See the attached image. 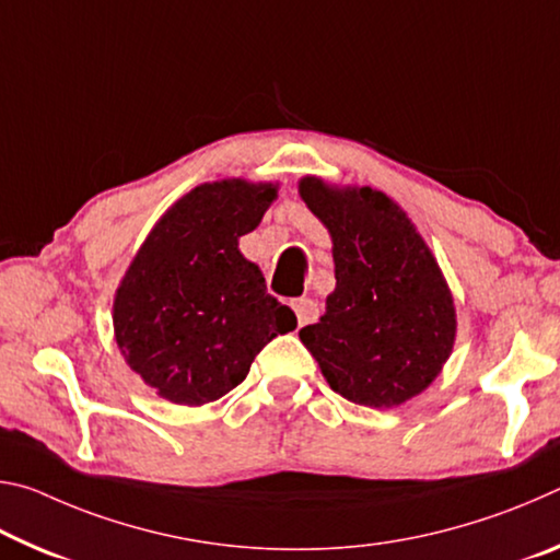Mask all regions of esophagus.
Wrapping results in <instances>:
<instances>
[{"label":"esophagus","mask_w":560,"mask_h":560,"mask_svg":"<svg viewBox=\"0 0 560 560\" xmlns=\"http://www.w3.org/2000/svg\"><path fill=\"white\" fill-rule=\"evenodd\" d=\"M291 308H293V314H296L299 326H308V324H314V320L318 318V303L314 299H308V296L293 299L291 301Z\"/></svg>","instance_id":"obj_1"}]
</instances>
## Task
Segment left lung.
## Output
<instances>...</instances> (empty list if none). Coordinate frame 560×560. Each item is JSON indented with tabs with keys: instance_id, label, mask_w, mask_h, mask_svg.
<instances>
[{
	"instance_id": "left-lung-1",
	"label": "left lung",
	"mask_w": 560,
	"mask_h": 560,
	"mask_svg": "<svg viewBox=\"0 0 560 560\" xmlns=\"http://www.w3.org/2000/svg\"><path fill=\"white\" fill-rule=\"evenodd\" d=\"M301 197L334 236L336 291L299 330L336 393L365 407L420 395L454 346V303L428 244L390 197L301 179Z\"/></svg>"
}]
</instances>
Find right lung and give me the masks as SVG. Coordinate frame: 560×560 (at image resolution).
<instances>
[{
  "label": "right lung",
  "instance_id": "right-lung-1",
  "mask_svg": "<svg viewBox=\"0 0 560 560\" xmlns=\"http://www.w3.org/2000/svg\"><path fill=\"white\" fill-rule=\"evenodd\" d=\"M277 187L244 179L200 185L155 224L113 303L128 365L177 405H205L240 385L259 350L296 328L236 249Z\"/></svg>",
  "mask_w": 560,
  "mask_h": 560
}]
</instances>
